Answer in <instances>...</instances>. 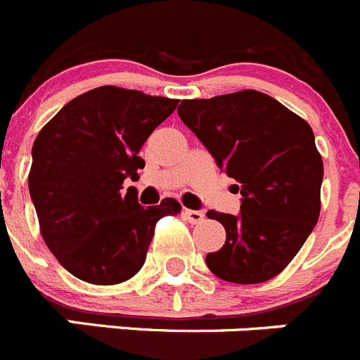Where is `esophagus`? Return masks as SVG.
<instances>
[{
	"instance_id": "34e87169",
	"label": "esophagus",
	"mask_w": 360,
	"mask_h": 360,
	"mask_svg": "<svg viewBox=\"0 0 360 360\" xmlns=\"http://www.w3.org/2000/svg\"><path fill=\"white\" fill-rule=\"evenodd\" d=\"M184 218H186L190 224H200L204 221V213L202 211H195V210H184L183 211Z\"/></svg>"
}]
</instances>
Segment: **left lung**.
<instances>
[{
    "instance_id": "8db88e82",
    "label": "left lung",
    "mask_w": 360,
    "mask_h": 360,
    "mask_svg": "<svg viewBox=\"0 0 360 360\" xmlns=\"http://www.w3.org/2000/svg\"><path fill=\"white\" fill-rule=\"evenodd\" d=\"M181 120L218 169L240 183V214L207 211L226 243L206 264L234 284L274 278L291 263L320 217L323 161L302 117L257 90L184 99Z\"/></svg>"
}]
</instances>
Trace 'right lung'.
Returning <instances> with one entry per match:
<instances>
[{"label": "right lung", "mask_w": 360, "mask_h": 360, "mask_svg": "<svg viewBox=\"0 0 360 360\" xmlns=\"http://www.w3.org/2000/svg\"><path fill=\"white\" fill-rule=\"evenodd\" d=\"M177 103L99 86L69 101L37 134L30 195L44 241L74 277L99 286L131 278L146 263L156 221L181 211L170 197L142 207L136 188L122 190L146 167L140 149Z\"/></svg>", "instance_id": "obj_1"}]
</instances>
